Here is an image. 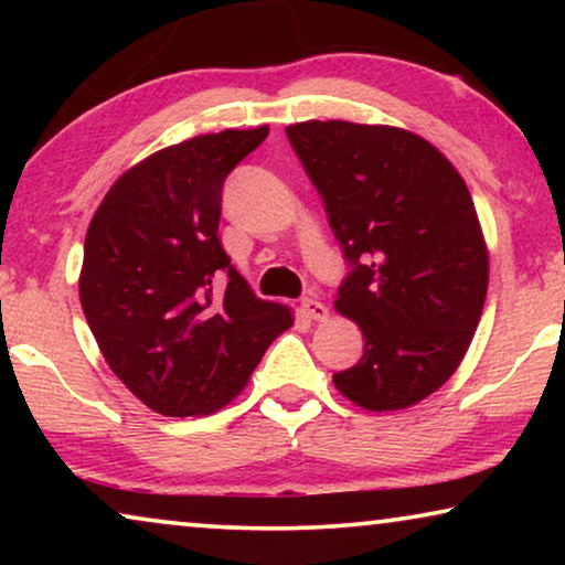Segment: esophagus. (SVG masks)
<instances>
[{"label": "esophagus", "instance_id": "esophagus-1", "mask_svg": "<svg viewBox=\"0 0 565 565\" xmlns=\"http://www.w3.org/2000/svg\"><path fill=\"white\" fill-rule=\"evenodd\" d=\"M300 313H303L306 319H311V321H323L329 316L327 306H323L321 300H313V298L300 300Z\"/></svg>", "mask_w": 565, "mask_h": 565}]
</instances>
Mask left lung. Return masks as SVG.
Listing matches in <instances>:
<instances>
[{"mask_svg":"<svg viewBox=\"0 0 565 565\" xmlns=\"http://www.w3.org/2000/svg\"><path fill=\"white\" fill-rule=\"evenodd\" d=\"M319 190L350 273L337 311L365 352L334 385L367 412L435 393L468 352L489 288L473 200L450 161L391 126L308 120L285 128Z\"/></svg>","mask_w":565,"mask_h":565,"instance_id":"left-lung-1","label":"left lung"}]
</instances>
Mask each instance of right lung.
<instances>
[{
	"label": "right lung",
	"instance_id": "add662e5",
	"mask_svg": "<svg viewBox=\"0 0 565 565\" xmlns=\"http://www.w3.org/2000/svg\"><path fill=\"white\" fill-rule=\"evenodd\" d=\"M267 134L221 130L157 151L89 223L84 316L113 373L164 416L226 406L292 323L288 308L254 296L218 238L223 182Z\"/></svg>",
	"mask_w": 565,
	"mask_h": 565
}]
</instances>
